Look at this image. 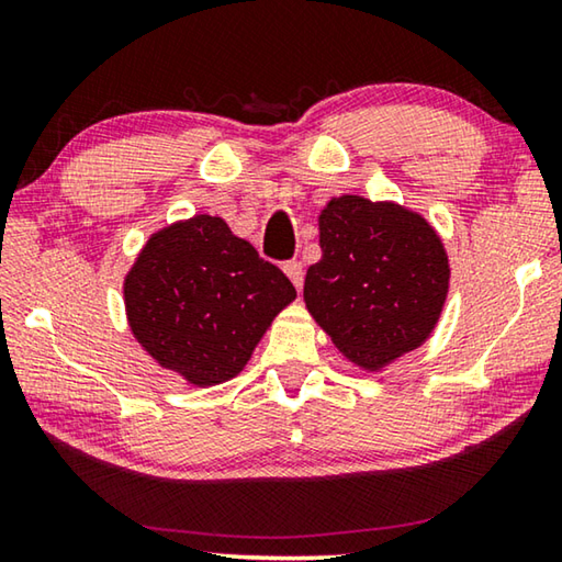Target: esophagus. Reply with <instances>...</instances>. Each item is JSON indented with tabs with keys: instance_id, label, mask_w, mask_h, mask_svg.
Instances as JSON below:
<instances>
[{
	"instance_id": "esophagus-1",
	"label": "esophagus",
	"mask_w": 562,
	"mask_h": 562,
	"mask_svg": "<svg viewBox=\"0 0 562 562\" xmlns=\"http://www.w3.org/2000/svg\"><path fill=\"white\" fill-rule=\"evenodd\" d=\"M284 274L292 280V284L297 290H302V280H304V270H302V262L300 260H290L284 262Z\"/></svg>"
}]
</instances>
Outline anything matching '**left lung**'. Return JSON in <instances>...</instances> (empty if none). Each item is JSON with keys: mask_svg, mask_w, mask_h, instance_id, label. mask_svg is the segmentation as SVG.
<instances>
[{"mask_svg": "<svg viewBox=\"0 0 562 562\" xmlns=\"http://www.w3.org/2000/svg\"><path fill=\"white\" fill-rule=\"evenodd\" d=\"M319 247L304 302L341 355L374 372L424 345L451 270L422 215L361 195L331 198L319 215Z\"/></svg>", "mask_w": 562, "mask_h": 562, "instance_id": "obj_1", "label": "left lung"}]
</instances>
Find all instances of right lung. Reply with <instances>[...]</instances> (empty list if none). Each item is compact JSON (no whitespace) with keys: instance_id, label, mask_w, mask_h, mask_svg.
<instances>
[{"instance_id":"right-lung-1","label":"right lung","mask_w":562,"mask_h":562,"mask_svg":"<svg viewBox=\"0 0 562 562\" xmlns=\"http://www.w3.org/2000/svg\"><path fill=\"white\" fill-rule=\"evenodd\" d=\"M123 297L133 337L160 367L213 386L243 372L297 292L223 217L195 215L150 237Z\"/></svg>"}]
</instances>
